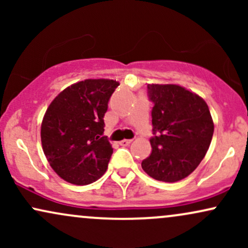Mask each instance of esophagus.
<instances>
[{
	"label": "esophagus",
	"mask_w": 248,
	"mask_h": 248,
	"mask_svg": "<svg viewBox=\"0 0 248 248\" xmlns=\"http://www.w3.org/2000/svg\"><path fill=\"white\" fill-rule=\"evenodd\" d=\"M119 143H120V146H128V144L132 143V140H122Z\"/></svg>",
	"instance_id": "34e87169"
}]
</instances>
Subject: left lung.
Instances as JSON below:
<instances>
[{"label":"left lung","instance_id":"left-lung-1","mask_svg":"<svg viewBox=\"0 0 248 248\" xmlns=\"http://www.w3.org/2000/svg\"><path fill=\"white\" fill-rule=\"evenodd\" d=\"M154 104L152 154L142 169L162 182H177L199 166L209 149L213 121L206 102L178 85H148Z\"/></svg>","mask_w":248,"mask_h":248}]
</instances>
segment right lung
<instances>
[{
    "label": "right lung",
    "mask_w": 248,
    "mask_h": 248,
    "mask_svg": "<svg viewBox=\"0 0 248 248\" xmlns=\"http://www.w3.org/2000/svg\"><path fill=\"white\" fill-rule=\"evenodd\" d=\"M119 82L86 79L65 88L50 104L42 122L43 152L62 179L77 186L104 175L113 148L104 136V116Z\"/></svg>",
    "instance_id": "add662e5"
}]
</instances>
